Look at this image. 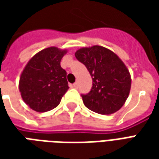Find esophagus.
Wrapping results in <instances>:
<instances>
[{
	"label": "esophagus",
	"mask_w": 159,
	"mask_h": 159,
	"mask_svg": "<svg viewBox=\"0 0 159 159\" xmlns=\"http://www.w3.org/2000/svg\"><path fill=\"white\" fill-rule=\"evenodd\" d=\"M73 87H74L75 89H77V88H78V83L76 82V83H74V84H73Z\"/></svg>",
	"instance_id": "34e87169"
}]
</instances>
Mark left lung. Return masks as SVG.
<instances>
[{
	"label": "left lung",
	"mask_w": 159,
	"mask_h": 159,
	"mask_svg": "<svg viewBox=\"0 0 159 159\" xmlns=\"http://www.w3.org/2000/svg\"><path fill=\"white\" fill-rule=\"evenodd\" d=\"M75 56L86 66L93 79L88 94H82L87 108L110 115L123 107L129 94L131 76L124 63L110 49L101 46L82 48Z\"/></svg>",
	"instance_id": "1"
}]
</instances>
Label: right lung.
I'll list each match as a JSON object with an SVG mask.
<instances>
[{"label":"right lung","instance_id":"obj_1","mask_svg":"<svg viewBox=\"0 0 159 159\" xmlns=\"http://www.w3.org/2000/svg\"><path fill=\"white\" fill-rule=\"evenodd\" d=\"M66 49L50 47L30 59L19 78L23 100L32 110L45 112L59 106L69 89L66 71L60 66Z\"/></svg>","mask_w":159,"mask_h":159}]
</instances>
